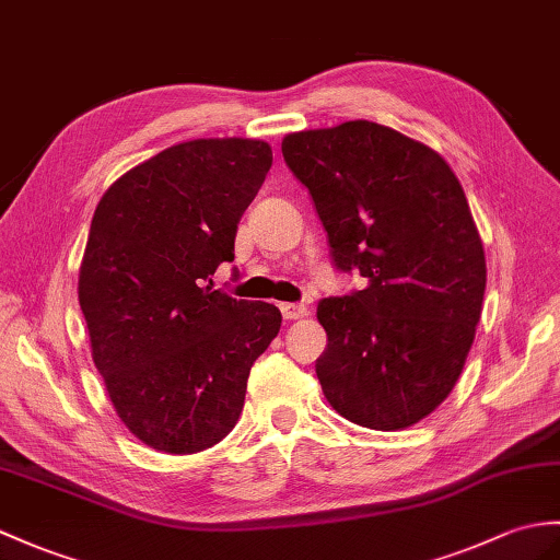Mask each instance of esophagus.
<instances>
[{"instance_id":"34e87169","label":"esophagus","mask_w":560,"mask_h":560,"mask_svg":"<svg viewBox=\"0 0 560 560\" xmlns=\"http://www.w3.org/2000/svg\"><path fill=\"white\" fill-rule=\"evenodd\" d=\"M279 310L283 319H303L307 315V307L303 303H281Z\"/></svg>"}]
</instances>
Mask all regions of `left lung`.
Returning <instances> with one entry per match:
<instances>
[{"mask_svg":"<svg viewBox=\"0 0 560 560\" xmlns=\"http://www.w3.org/2000/svg\"><path fill=\"white\" fill-rule=\"evenodd\" d=\"M281 152L336 269L368 281L317 307L324 396L370 429L420 422L456 386L482 315L485 248L460 180L432 148L362 119L285 136Z\"/></svg>","mask_w":560,"mask_h":560,"instance_id":"1","label":"left lung"}]
</instances>
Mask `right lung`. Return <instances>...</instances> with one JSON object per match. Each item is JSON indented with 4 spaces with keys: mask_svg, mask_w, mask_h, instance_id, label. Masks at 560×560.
<instances>
[{
    "mask_svg": "<svg viewBox=\"0 0 560 560\" xmlns=\"http://www.w3.org/2000/svg\"><path fill=\"white\" fill-rule=\"evenodd\" d=\"M269 166L262 140L180 142L114 180L97 205L78 301L116 412L152 448L188 456L219 444L241 418L253 362L281 329L277 305L212 289Z\"/></svg>",
    "mask_w": 560,
    "mask_h": 560,
    "instance_id": "obj_1",
    "label": "right lung"
}]
</instances>
